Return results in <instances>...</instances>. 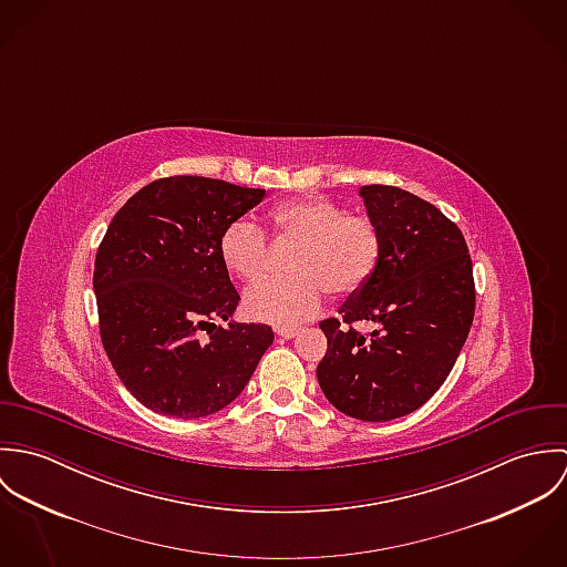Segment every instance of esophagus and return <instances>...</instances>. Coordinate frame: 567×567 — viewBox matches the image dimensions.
Masks as SVG:
<instances>
[{
	"instance_id": "esophagus-1",
	"label": "esophagus",
	"mask_w": 567,
	"mask_h": 567,
	"mask_svg": "<svg viewBox=\"0 0 567 567\" xmlns=\"http://www.w3.org/2000/svg\"><path fill=\"white\" fill-rule=\"evenodd\" d=\"M275 333L281 338H295L297 336V327H275Z\"/></svg>"
}]
</instances>
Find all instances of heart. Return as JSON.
<instances>
[{"label":"heart","mask_w":567,"mask_h":567,"mask_svg":"<svg viewBox=\"0 0 567 567\" xmlns=\"http://www.w3.org/2000/svg\"><path fill=\"white\" fill-rule=\"evenodd\" d=\"M268 225L279 243L297 246L290 257V277L255 286L244 301L250 319L264 323H301L331 297L355 295L378 268L382 234L373 218L347 214L327 198H299L277 205ZM225 266L246 284L259 281L270 266V246L250 220L231 223L220 238Z\"/></svg>","instance_id":"b5f03b06"}]
</instances>
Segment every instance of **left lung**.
<instances>
[{
  "label": "left lung",
  "mask_w": 567,
  "mask_h": 567,
  "mask_svg": "<svg viewBox=\"0 0 567 567\" xmlns=\"http://www.w3.org/2000/svg\"><path fill=\"white\" fill-rule=\"evenodd\" d=\"M360 196L382 255L338 319L321 323L327 353L317 378L347 416L391 421L447 380L474 321V270L461 229L427 200L393 185H364ZM358 320L379 327L364 337L352 329Z\"/></svg>",
  "instance_id": "left-lung-1"
}]
</instances>
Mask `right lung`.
I'll use <instances>...</instances> for the list:
<instances>
[{
  "mask_svg": "<svg viewBox=\"0 0 567 567\" xmlns=\"http://www.w3.org/2000/svg\"><path fill=\"white\" fill-rule=\"evenodd\" d=\"M264 196L218 178L167 176L111 220L93 270L100 338L122 384L153 412L198 419L223 410L272 344L268 324L228 322L240 295L218 248Z\"/></svg>",
  "mask_w": 567,
  "mask_h": 567,
  "instance_id": "right-lung-1",
  "label": "right lung"
}]
</instances>
